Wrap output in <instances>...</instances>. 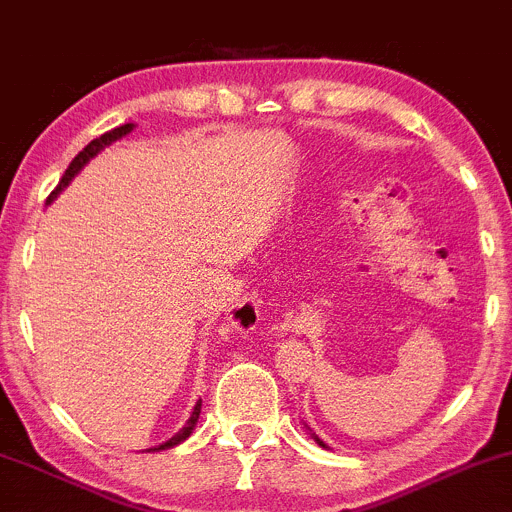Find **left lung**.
<instances>
[{"mask_svg":"<svg viewBox=\"0 0 512 512\" xmlns=\"http://www.w3.org/2000/svg\"><path fill=\"white\" fill-rule=\"evenodd\" d=\"M305 429H308V431H310V436H313V439H315V444H318V446H323V449H328V444H325V441H323V439H320V436H318V434H313V429H310V426H308V424H305Z\"/></svg>","mask_w":512,"mask_h":512,"instance_id":"left-lung-1","label":"left lung"}]
</instances>
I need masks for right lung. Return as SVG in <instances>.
<instances>
[{"label": "right lung", "instance_id": "obj_1", "mask_svg": "<svg viewBox=\"0 0 512 512\" xmlns=\"http://www.w3.org/2000/svg\"><path fill=\"white\" fill-rule=\"evenodd\" d=\"M133 128H135V123H125V125H120V128L110 130V133L100 135V138H96V140H91V142H88V145L83 147V150L78 152L76 157H73V162H71V165H68V170L63 172V177H61L59 187H56L54 192L49 194V199H46V204H51V202H54V199L59 197V194L63 192V189H66L68 184H71V179L76 177L78 172H81L83 167H86L88 162H91L93 157H96L100 150H105V147H108V145H113L115 140H123L125 135H130V133H133ZM199 412H202V399H199V402L194 404L192 414H189V419H187V424H184L182 429H179L177 434L172 436V439H167L165 444H160V446H152V449H147V451H165V449H172V446L182 444L184 439H189V436H192V431H194V426H197V421H199Z\"/></svg>", "mask_w": 512, "mask_h": 512}]
</instances>
